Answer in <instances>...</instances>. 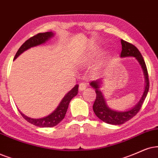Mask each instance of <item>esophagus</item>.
Returning a JSON list of instances; mask_svg holds the SVG:
<instances>
[{
	"label": "esophagus",
	"instance_id": "obj_1",
	"mask_svg": "<svg viewBox=\"0 0 158 158\" xmlns=\"http://www.w3.org/2000/svg\"><path fill=\"white\" fill-rule=\"evenodd\" d=\"M86 87H87V83L86 82H81L80 84H79V90L82 91V90H84V89H86Z\"/></svg>",
	"mask_w": 158,
	"mask_h": 158
}]
</instances>
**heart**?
<instances>
[{"label": "heart", "instance_id": "heart-1", "mask_svg": "<svg viewBox=\"0 0 158 158\" xmlns=\"http://www.w3.org/2000/svg\"><path fill=\"white\" fill-rule=\"evenodd\" d=\"M99 55V52H93V54H92L91 55V56H90V58L91 59H93V58H95V57H97L98 55Z\"/></svg>", "mask_w": 158, "mask_h": 158}]
</instances>
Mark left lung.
Wrapping results in <instances>:
<instances>
[{"label":"left lung","mask_w":158,"mask_h":158,"mask_svg":"<svg viewBox=\"0 0 158 158\" xmlns=\"http://www.w3.org/2000/svg\"><path fill=\"white\" fill-rule=\"evenodd\" d=\"M121 44L122 52L120 57H134L141 64L145 76L146 87L143 96L141 97L139 103L131 110L120 112V111L111 110L106 104L105 99L103 96L101 89H100V85H99V84L101 82L97 80L92 81L90 85L93 87V89H95V93H96V98H95V101L93 104L94 112L100 119L108 124H111V125H122V124L126 123L127 121L130 120L134 116L136 115L137 113L141 109V106H142V104L146 97H147L149 88L148 71H147V65H146L145 61L141 52L134 45L129 42H127V41H124L123 39H121Z\"/></svg>","instance_id":"8db88e82"}]
</instances>
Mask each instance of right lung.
Returning a JSON list of instances; mask_svg holds the SVG:
<instances>
[{
    "mask_svg": "<svg viewBox=\"0 0 158 158\" xmlns=\"http://www.w3.org/2000/svg\"><path fill=\"white\" fill-rule=\"evenodd\" d=\"M52 35L53 33L52 32H46V33H39L30 38L19 47V49H18L17 53H16L14 60L17 58L21 53H23L24 51L27 50L29 48L44 43L47 39H49ZM78 88H79V86L76 85L71 91L69 92L66 94V95L63 98V99L62 100L60 103L58 107L55 109V111H54L51 114L48 115L47 117L41 119H32L26 117L20 111H19V113L21 114V115L23 116V117L26 121L33 124V125H35V126L41 127H51L55 126L59 123H60L65 117L70 101L73 97L77 95Z\"/></svg>",
    "mask_w": 158,
    "mask_h": 158,
    "instance_id": "obj_1",
    "label": "right lung"
}]
</instances>
